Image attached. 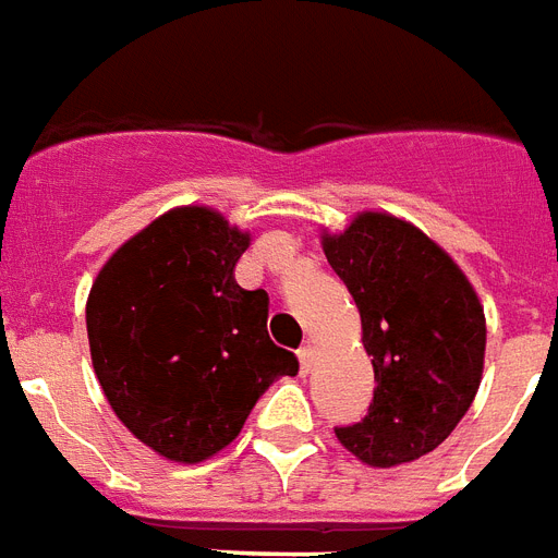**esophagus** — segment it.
Segmentation results:
<instances>
[{
	"mask_svg": "<svg viewBox=\"0 0 558 558\" xmlns=\"http://www.w3.org/2000/svg\"><path fill=\"white\" fill-rule=\"evenodd\" d=\"M298 360H301V372H310L313 368V360H316V348L310 345H301L298 348Z\"/></svg>",
	"mask_w": 558,
	"mask_h": 558,
	"instance_id": "1",
	"label": "esophagus"
}]
</instances>
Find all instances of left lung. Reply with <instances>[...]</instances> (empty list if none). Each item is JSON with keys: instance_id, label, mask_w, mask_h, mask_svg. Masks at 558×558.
Here are the masks:
<instances>
[{"instance_id": "1", "label": "left lung", "mask_w": 558, "mask_h": 558, "mask_svg": "<svg viewBox=\"0 0 558 558\" xmlns=\"http://www.w3.org/2000/svg\"><path fill=\"white\" fill-rule=\"evenodd\" d=\"M325 254L354 295L377 383L368 415L336 427V439L374 468L430 453L480 389L486 316L477 292L436 242L386 213H363L345 233L325 236Z\"/></svg>"}]
</instances>
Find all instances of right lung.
Wrapping results in <instances>:
<instances>
[{
	"mask_svg": "<svg viewBox=\"0 0 558 558\" xmlns=\"http://www.w3.org/2000/svg\"><path fill=\"white\" fill-rule=\"evenodd\" d=\"M248 248L207 207L163 213L105 263L87 298L93 368L143 445L202 462L240 436L254 403L298 356L269 339L266 289L233 278Z\"/></svg>",
	"mask_w": 558,
	"mask_h": 558,
	"instance_id": "1",
	"label": "right lung"
}]
</instances>
